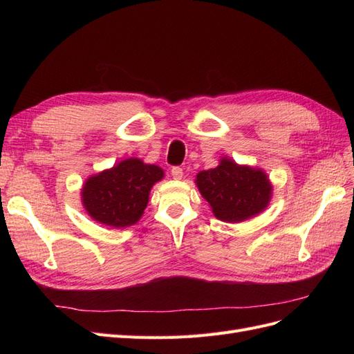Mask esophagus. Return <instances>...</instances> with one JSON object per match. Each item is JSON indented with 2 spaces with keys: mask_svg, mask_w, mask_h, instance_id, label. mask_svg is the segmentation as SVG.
Masks as SVG:
<instances>
[{
  "mask_svg": "<svg viewBox=\"0 0 354 354\" xmlns=\"http://www.w3.org/2000/svg\"><path fill=\"white\" fill-rule=\"evenodd\" d=\"M171 176H173V178H176V180H180L181 177H183V168L173 167L171 168Z\"/></svg>",
  "mask_w": 354,
  "mask_h": 354,
  "instance_id": "obj_1",
  "label": "esophagus"
}]
</instances>
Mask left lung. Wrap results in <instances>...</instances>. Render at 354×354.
Instances as JSON below:
<instances>
[{
	"mask_svg": "<svg viewBox=\"0 0 354 354\" xmlns=\"http://www.w3.org/2000/svg\"><path fill=\"white\" fill-rule=\"evenodd\" d=\"M196 185L217 218L236 223L261 212L270 201L272 186L261 169L241 167L230 159L196 176Z\"/></svg>",
	"mask_w": 354,
	"mask_h": 354,
	"instance_id": "obj_1",
	"label": "left lung"
}]
</instances>
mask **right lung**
<instances>
[{
  "label": "right lung",
  "instance_id": "add662e5",
  "mask_svg": "<svg viewBox=\"0 0 354 354\" xmlns=\"http://www.w3.org/2000/svg\"><path fill=\"white\" fill-rule=\"evenodd\" d=\"M164 177L156 165L130 158L90 177L82 189V203L90 217L111 227L133 226L149 202V192Z\"/></svg>",
  "mask_w": 354,
  "mask_h": 354
}]
</instances>
